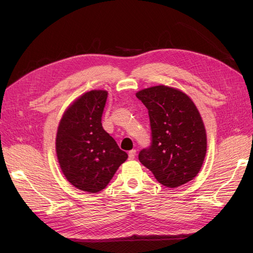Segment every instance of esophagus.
<instances>
[{
	"mask_svg": "<svg viewBox=\"0 0 253 253\" xmlns=\"http://www.w3.org/2000/svg\"><path fill=\"white\" fill-rule=\"evenodd\" d=\"M136 156V150H131L128 152V158L129 159H134Z\"/></svg>",
	"mask_w": 253,
	"mask_h": 253,
	"instance_id": "34e87169",
	"label": "esophagus"
}]
</instances>
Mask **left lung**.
<instances>
[{"label": "left lung", "instance_id": "left-lung-1", "mask_svg": "<svg viewBox=\"0 0 253 253\" xmlns=\"http://www.w3.org/2000/svg\"><path fill=\"white\" fill-rule=\"evenodd\" d=\"M136 97L148 109L151 126V144L139 152V162L168 188L192 180L207 151L204 122L193 101L165 85L142 89Z\"/></svg>", "mask_w": 253, "mask_h": 253}]
</instances>
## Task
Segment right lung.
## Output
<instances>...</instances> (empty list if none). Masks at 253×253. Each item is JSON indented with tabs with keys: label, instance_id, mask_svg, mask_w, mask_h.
Masks as SVG:
<instances>
[{
	"label": "right lung",
	"instance_id": "add662e5",
	"mask_svg": "<svg viewBox=\"0 0 253 253\" xmlns=\"http://www.w3.org/2000/svg\"><path fill=\"white\" fill-rule=\"evenodd\" d=\"M108 91L90 90L64 113L57 132L56 151L66 179L90 193L109 185L127 154L104 131L101 117Z\"/></svg>",
	"mask_w": 253,
	"mask_h": 253
}]
</instances>
